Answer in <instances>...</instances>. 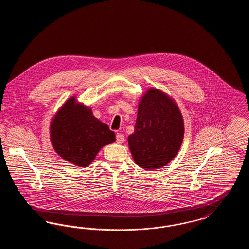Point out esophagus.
<instances>
[{
  "label": "esophagus",
  "instance_id": "1",
  "mask_svg": "<svg viewBox=\"0 0 249 249\" xmlns=\"http://www.w3.org/2000/svg\"><path fill=\"white\" fill-rule=\"evenodd\" d=\"M116 138H117V142L118 143H122V142H124V135L121 134V133H117Z\"/></svg>",
  "mask_w": 249,
  "mask_h": 249
}]
</instances>
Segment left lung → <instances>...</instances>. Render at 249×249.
<instances>
[{
    "label": "left lung",
    "mask_w": 249,
    "mask_h": 249,
    "mask_svg": "<svg viewBox=\"0 0 249 249\" xmlns=\"http://www.w3.org/2000/svg\"><path fill=\"white\" fill-rule=\"evenodd\" d=\"M184 119L175 100L154 88L141 96L134 132L128 143L135 163L144 170L166 166L184 139Z\"/></svg>",
    "instance_id": "8db88e82"
}]
</instances>
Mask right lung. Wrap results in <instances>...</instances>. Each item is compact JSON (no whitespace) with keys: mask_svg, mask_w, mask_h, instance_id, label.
Returning a JSON list of instances; mask_svg holds the SVG:
<instances>
[{"mask_svg":"<svg viewBox=\"0 0 249 249\" xmlns=\"http://www.w3.org/2000/svg\"><path fill=\"white\" fill-rule=\"evenodd\" d=\"M50 142L56 153L78 167H88L98 152L116 141L115 132L93 116L91 108L70 97L52 118Z\"/></svg>","mask_w":249,"mask_h":249,"instance_id":"right-lung-1","label":"right lung"}]
</instances>
